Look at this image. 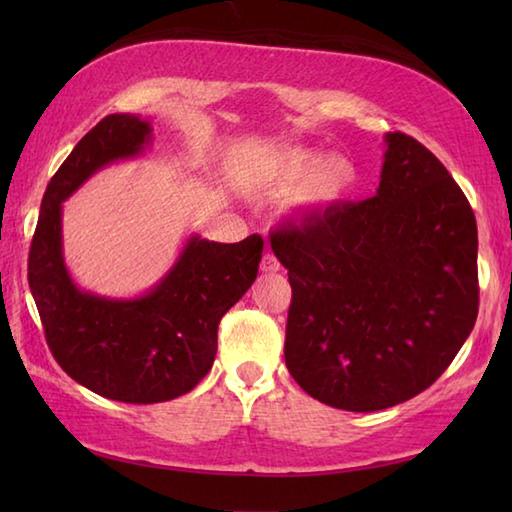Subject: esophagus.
<instances>
[{
    "label": "esophagus",
    "mask_w": 512,
    "mask_h": 512,
    "mask_svg": "<svg viewBox=\"0 0 512 512\" xmlns=\"http://www.w3.org/2000/svg\"><path fill=\"white\" fill-rule=\"evenodd\" d=\"M259 268H262V273H277V270L281 268V264H279V259L273 253H266L262 257V264H259Z\"/></svg>",
    "instance_id": "esophagus-1"
}]
</instances>
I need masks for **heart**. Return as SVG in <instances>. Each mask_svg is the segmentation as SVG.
Returning a JSON list of instances; mask_svg holds the SVG:
<instances>
[{
	"label": "heart",
	"instance_id": "1",
	"mask_svg": "<svg viewBox=\"0 0 512 512\" xmlns=\"http://www.w3.org/2000/svg\"><path fill=\"white\" fill-rule=\"evenodd\" d=\"M358 173L354 162L341 154L323 156L317 149L286 147L268 156L262 189L273 198H290L310 209H334L350 198Z\"/></svg>",
	"mask_w": 512,
	"mask_h": 512
}]
</instances>
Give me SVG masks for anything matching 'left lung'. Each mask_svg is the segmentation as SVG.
<instances>
[{
	"label": "left lung",
	"instance_id": "left-lung-1",
	"mask_svg": "<svg viewBox=\"0 0 512 512\" xmlns=\"http://www.w3.org/2000/svg\"><path fill=\"white\" fill-rule=\"evenodd\" d=\"M376 195L288 224L286 365L325 405L378 411L438 380L477 319V224L447 167L385 134Z\"/></svg>",
	"mask_w": 512,
	"mask_h": 512
}]
</instances>
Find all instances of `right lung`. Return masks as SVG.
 <instances>
[{
    "mask_svg": "<svg viewBox=\"0 0 512 512\" xmlns=\"http://www.w3.org/2000/svg\"><path fill=\"white\" fill-rule=\"evenodd\" d=\"M154 127L138 114H110L85 134L54 173L28 257V284L52 356L70 378L110 400L151 405L187 394L209 374L217 325L246 295L264 239L237 244L191 235L154 286L105 297L76 286L63 257V202L94 173L140 158Z\"/></svg>",
    "mask_w": 512,
    "mask_h": 512,
    "instance_id": "add662e5",
    "label": "right lung"
}]
</instances>
